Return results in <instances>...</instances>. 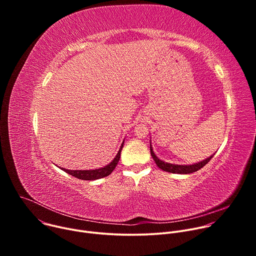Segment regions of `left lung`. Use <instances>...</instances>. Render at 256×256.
Listing matches in <instances>:
<instances>
[{
	"instance_id": "1",
	"label": "left lung",
	"mask_w": 256,
	"mask_h": 256,
	"mask_svg": "<svg viewBox=\"0 0 256 256\" xmlns=\"http://www.w3.org/2000/svg\"><path fill=\"white\" fill-rule=\"evenodd\" d=\"M151 150V155L154 159V161L156 162L157 166L159 168H161L162 170L166 171V172H171V173H179V174H188V173H192L196 172L198 170H200V168H202L206 164H208L210 162V160L212 158V156H210V158L194 164V165H175V164H170V163H166L164 161H161L160 159H158V157L154 154L152 147H150Z\"/></svg>"
}]
</instances>
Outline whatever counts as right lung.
<instances>
[{
    "label": "right lung",
    "mask_w": 256,
    "mask_h": 256,
    "mask_svg": "<svg viewBox=\"0 0 256 256\" xmlns=\"http://www.w3.org/2000/svg\"><path fill=\"white\" fill-rule=\"evenodd\" d=\"M122 147H124V142H122V144L120 146V149L118 155L112 160V162L109 163L108 165H106L103 168L95 169V170H68L64 168H62V169L64 172L70 174L72 176H75L76 178L82 179V180H95V179L103 178V177L108 176L109 174H110L116 167V165L120 161V152L122 150Z\"/></svg>",
    "instance_id": "add662e5"
}]
</instances>
